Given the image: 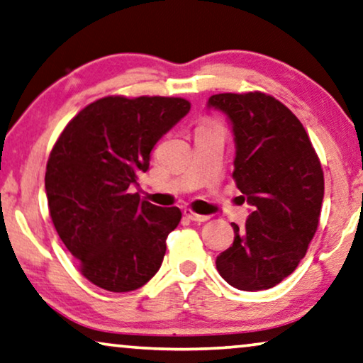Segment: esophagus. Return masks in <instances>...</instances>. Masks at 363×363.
Returning <instances> with one entry per match:
<instances>
[{"mask_svg":"<svg viewBox=\"0 0 363 363\" xmlns=\"http://www.w3.org/2000/svg\"><path fill=\"white\" fill-rule=\"evenodd\" d=\"M184 216H187V218L192 221H197V223H203V221H207L210 218V216H207V215H199L196 212H192L191 208L184 210Z\"/></svg>","mask_w":363,"mask_h":363,"instance_id":"1","label":"esophagus"}]
</instances>
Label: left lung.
<instances>
[{
  "mask_svg": "<svg viewBox=\"0 0 363 363\" xmlns=\"http://www.w3.org/2000/svg\"><path fill=\"white\" fill-rule=\"evenodd\" d=\"M208 107L226 113L235 135L233 179L252 207L245 228L216 257V270L238 290L272 289L294 272L318 230L324 197L320 158L289 107L259 93H223Z\"/></svg>",
  "mask_w": 363,
  "mask_h": 363,
  "instance_id": "8db88e82",
  "label": "left lung"
}]
</instances>
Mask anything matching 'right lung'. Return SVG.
<instances>
[{"label": "right lung", "instance_id": "add662e5", "mask_svg": "<svg viewBox=\"0 0 363 363\" xmlns=\"http://www.w3.org/2000/svg\"><path fill=\"white\" fill-rule=\"evenodd\" d=\"M189 111L182 97L107 96L79 111L53 145L45 172L53 226L81 274L101 289L137 290L161 267L181 210L140 200L128 187Z\"/></svg>", "mask_w": 363, "mask_h": 363}]
</instances>
